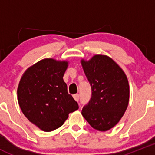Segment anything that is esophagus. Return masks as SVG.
Returning <instances> with one entry per match:
<instances>
[{
    "instance_id": "obj_1",
    "label": "esophagus",
    "mask_w": 155,
    "mask_h": 155,
    "mask_svg": "<svg viewBox=\"0 0 155 155\" xmlns=\"http://www.w3.org/2000/svg\"><path fill=\"white\" fill-rule=\"evenodd\" d=\"M73 98H74V100L76 101H79V94H74L73 95Z\"/></svg>"
}]
</instances>
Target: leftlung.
<instances>
[{"instance_id": "obj_1", "label": "left lung", "mask_w": 155, "mask_h": 155, "mask_svg": "<svg viewBox=\"0 0 155 155\" xmlns=\"http://www.w3.org/2000/svg\"><path fill=\"white\" fill-rule=\"evenodd\" d=\"M81 64L91 87V98L82 108V115L99 131L115 127L124 115L130 97L127 78L111 58L95 54Z\"/></svg>"}]
</instances>
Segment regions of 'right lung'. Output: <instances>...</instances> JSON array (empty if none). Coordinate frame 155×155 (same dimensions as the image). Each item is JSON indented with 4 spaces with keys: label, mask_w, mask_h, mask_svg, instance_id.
<instances>
[{
    "label": "right lung",
    "mask_w": 155,
    "mask_h": 155,
    "mask_svg": "<svg viewBox=\"0 0 155 155\" xmlns=\"http://www.w3.org/2000/svg\"><path fill=\"white\" fill-rule=\"evenodd\" d=\"M68 67L67 61L43 59L28 68L18 83L17 97L21 112L45 132L60 127L69 113L79 109L63 79Z\"/></svg>",
    "instance_id": "right-lung-1"
}]
</instances>
